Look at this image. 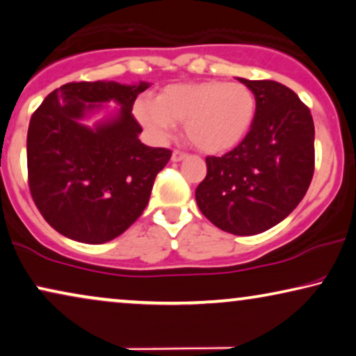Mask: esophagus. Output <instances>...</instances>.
Returning <instances> with one entry per match:
<instances>
[{
    "label": "esophagus",
    "instance_id": "esophagus-1",
    "mask_svg": "<svg viewBox=\"0 0 356 356\" xmlns=\"http://www.w3.org/2000/svg\"><path fill=\"white\" fill-rule=\"evenodd\" d=\"M188 156V154H184V152H181V150H173V154H172V160L173 161H181V160H184Z\"/></svg>",
    "mask_w": 356,
    "mask_h": 356
}]
</instances>
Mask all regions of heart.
<instances>
[{
	"instance_id": "b5f03b06",
	"label": "heart",
	"mask_w": 356,
	"mask_h": 356,
	"mask_svg": "<svg viewBox=\"0 0 356 356\" xmlns=\"http://www.w3.org/2000/svg\"><path fill=\"white\" fill-rule=\"evenodd\" d=\"M134 113L159 138L168 137L175 122H184V134L193 145L218 154L234 149L250 132L257 96L243 83H184L167 86L156 99H138Z\"/></svg>"
}]
</instances>
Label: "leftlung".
Instances as JSON below:
<instances>
[{"label": "left lung", "mask_w": 356, "mask_h": 356, "mask_svg": "<svg viewBox=\"0 0 356 356\" xmlns=\"http://www.w3.org/2000/svg\"><path fill=\"white\" fill-rule=\"evenodd\" d=\"M257 96L247 137L222 156H207L196 202L216 227L255 235L296 209L314 175V121L293 90L271 80L238 78Z\"/></svg>", "instance_id": "8db88e82"}]
</instances>
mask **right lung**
<instances>
[{
    "mask_svg": "<svg viewBox=\"0 0 356 356\" xmlns=\"http://www.w3.org/2000/svg\"><path fill=\"white\" fill-rule=\"evenodd\" d=\"M150 85L73 81L57 88L35 109L27 131V178L42 218L65 237L104 243L127 230L149 204L155 177L172 150L138 140L132 114ZM114 100V118L91 129L79 121Z\"/></svg>",
    "mask_w": 356,
    "mask_h": 356,
    "instance_id": "right-lung-1",
    "label": "right lung"
}]
</instances>
